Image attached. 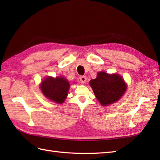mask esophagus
<instances>
[{
  "label": "esophagus",
  "mask_w": 160,
  "mask_h": 160,
  "mask_svg": "<svg viewBox=\"0 0 160 160\" xmlns=\"http://www.w3.org/2000/svg\"><path fill=\"white\" fill-rule=\"evenodd\" d=\"M80 82H82V84L85 83L86 81H87V77L86 76H81L80 78Z\"/></svg>",
  "instance_id": "34e87169"
}]
</instances>
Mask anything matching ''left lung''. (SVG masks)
Instances as JSON below:
<instances>
[{
    "label": "left lung",
    "mask_w": 160,
    "mask_h": 160,
    "mask_svg": "<svg viewBox=\"0 0 160 160\" xmlns=\"http://www.w3.org/2000/svg\"><path fill=\"white\" fill-rule=\"evenodd\" d=\"M98 100L102 106L118 101L127 90V84L119 74H108L100 71L96 79L89 82Z\"/></svg>",
    "instance_id": "obj_1"
}]
</instances>
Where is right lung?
Returning a JSON list of instances; mask_svg holds the SVG:
<instances>
[{
    "instance_id": "1",
    "label": "right lung",
    "mask_w": 160,
    "mask_h": 160,
    "mask_svg": "<svg viewBox=\"0 0 160 160\" xmlns=\"http://www.w3.org/2000/svg\"><path fill=\"white\" fill-rule=\"evenodd\" d=\"M69 86V81L65 78L47 76L40 84V89L49 100L62 104L67 96Z\"/></svg>"
}]
</instances>
